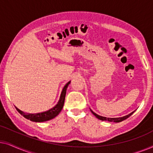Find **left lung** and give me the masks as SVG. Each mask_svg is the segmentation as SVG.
Listing matches in <instances>:
<instances>
[{
    "instance_id": "1",
    "label": "left lung",
    "mask_w": 153,
    "mask_h": 153,
    "mask_svg": "<svg viewBox=\"0 0 153 153\" xmlns=\"http://www.w3.org/2000/svg\"><path fill=\"white\" fill-rule=\"evenodd\" d=\"M90 109H91V108H90ZM91 111L92 112V114H93L94 116H95L96 118H98L99 119V120H106V121H108V122H114V123H120V122H121V121H123V120H125V119H127V118H129V116H131V115H132L133 114V113L135 111H133V112H131V113H130V114H128V115H127V116H123V117H120V118H106V117H104V116H99V115L98 114H95V112H93V111H92L91 109Z\"/></svg>"
}]
</instances>
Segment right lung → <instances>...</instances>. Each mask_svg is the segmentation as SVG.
<instances>
[{
	"instance_id": "right-lung-1",
	"label": "right lung",
	"mask_w": 153,
	"mask_h": 153,
	"mask_svg": "<svg viewBox=\"0 0 153 153\" xmlns=\"http://www.w3.org/2000/svg\"><path fill=\"white\" fill-rule=\"evenodd\" d=\"M71 81H69L65 85L63 88L62 90L61 94H60V99L58 100V103L56 104V105L53 106V108H50L49 110L47 111H44L42 113H37V114H28V113H25L20 109H19L18 108H16V109L17 110V111L19 114L24 117L25 118L30 120V121L35 123H41V122H45V121L50 120L51 119H53L58 116L60 114V112L61 111L62 107H63L65 99V95H66V91L67 88H68L69 84H70Z\"/></svg>"
}]
</instances>
